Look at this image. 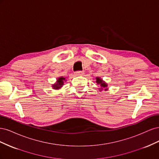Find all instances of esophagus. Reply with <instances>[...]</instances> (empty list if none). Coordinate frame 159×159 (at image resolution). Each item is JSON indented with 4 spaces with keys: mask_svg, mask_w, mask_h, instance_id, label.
<instances>
[{
    "mask_svg": "<svg viewBox=\"0 0 159 159\" xmlns=\"http://www.w3.org/2000/svg\"><path fill=\"white\" fill-rule=\"evenodd\" d=\"M84 74V71H75L74 72V74L75 75H83Z\"/></svg>",
    "mask_w": 159,
    "mask_h": 159,
    "instance_id": "34e87169",
    "label": "esophagus"
}]
</instances>
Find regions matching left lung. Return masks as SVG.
<instances>
[{
  "instance_id": "left-lung-1",
  "label": "left lung",
  "mask_w": 159,
  "mask_h": 159,
  "mask_svg": "<svg viewBox=\"0 0 159 159\" xmlns=\"http://www.w3.org/2000/svg\"><path fill=\"white\" fill-rule=\"evenodd\" d=\"M95 80H96V83L100 85V88H99L100 91H102L103 89H104L105 91L108 90V88H107V83L105 82V81H104L102 78H99V77H97V78H95Z\"/></svg>"
}]
</instances>
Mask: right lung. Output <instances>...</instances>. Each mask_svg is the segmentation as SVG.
<instances>
[{
    "mask_svg": "<svg viewBox=\"0 0 159 159\" xmlns=\"http://www.w3.org/2000/svg\"><path fill=\"white\" fill-rule=\"evenodd\" d=\"M64 81H66V78L63 76L59 77L56 80V82L52 85V88L54 89H60L62 88V85L64 84Z\"/></svg>",
    "mask_w": 159,
    "mask_h": 159,
    "instance_id": "add662e5",
    "label": "right lung"
}]
</instances>
